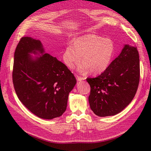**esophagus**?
I'll use <instances>...</instances> for the list:
<instances>
[{
  "label": "esophagus",
  "instance_id": "1",
  "mask_svg": "<svg viewBox=\"0 0 151 151\" xmlns=\"http://www.w3.org/2000/svg\"><path fill=\"white\" fill-rule=\"evenodd\" d=\"M76 79H77V81H83V80L85 79L84 77H81V76H76Z\"/></svg>",
  "mask_w": 151,
  "mask_h": 151
}]
</instances>
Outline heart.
I'll return each mask as SVG.
<instances>
[{"label":"heart","mask_w":151,"mask_h":151,"mask_svg":"<svg viewBox=\"0 0 151 151\" xmlns=\"http://www.w3.org/2000/svg\"><path fill=\"white\" fill-rule=\"evenodd\" d=\"M115 45L108 38L93 34L77 38L68 43L63 53L65 64L70 68L74 67L82 59L84 62L78 65L77 70L85 74L91 70L94 74L106 69L113 58Z\"/></svg>","instance_id":"obj_1"}]
</instances>
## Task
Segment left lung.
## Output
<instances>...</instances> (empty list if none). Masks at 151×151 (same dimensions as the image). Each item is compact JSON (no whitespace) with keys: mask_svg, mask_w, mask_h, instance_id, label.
Here are the masks:
<instances>
[{"mask_svg":"<svg viewBox=\"0 0 151 151\" xmlns=\"http://www.w3.org/2000/svg\"><path fill=\"white\" fill-rule=\"evenodd\" d=\"M139 79L137 48L125 45L120 54L102 74L95 78L86 79L91 86V109L101 117L119 113L134 99Z\"/></svg>","mask_w":151,"mask_h":151,"instance_id":"obj_1","label":"left lung"}]
</instances>
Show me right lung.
<instances>
[{
	"mask_svg": "<svg viewBox=\"0 0 151 151\" xmlns=\"http://www.w3.org/2000/svg\"><path fill=\"white\" fill-rule=\"evenodd\" d=\"M40 40L24 36L16 48L12 81L18 98L43 119L60 116L77 81L67 66L48 53ZM31 53L42 55L33 58Z\"/></svg>",
	"mask_w": 151,
	"mask_h": 151,
	"instance_id": "add662e5",
	"label": "right lung"
}]
</instances>
